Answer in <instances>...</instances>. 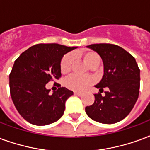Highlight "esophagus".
I'll use <instances>...</instances> for the list:
<instances>
[{"instance_id": "34e87169", "label": "esophagus", "mask_w": 150, "mask_h": 150, "mask_svg": "<svg viewBox=\"0 0 150 150\" xmlns=\"http://www.w3.org/2000/svg\"><path fill=\"white\" fill-rule=\"evenodd\" d=\"M74 94H75V95H83V92H81V91H74Z\"/></svg>"}]
</instances>
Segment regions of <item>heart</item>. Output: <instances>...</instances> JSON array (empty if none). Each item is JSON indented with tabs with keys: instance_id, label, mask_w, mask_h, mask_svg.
I'll use <instances>...</instances> for the list:
<instances>
[{
	"instance_id": "heart-1",
	"label": "heart",
	"mask_w": 150,
	"mask_h": 150,
	"mask_svg": "<svg viewBox=\"0 0 150 150\" xmlns=\"http://www.w3.org/2000/svg\"><path fill=\"white\" fill-rule=\"evenodd\" d=\"M85 63L89 67L99 62V56L94 52H86L82 53ZM74 61V56L68 54L64 56L61 61V71L62 73H67L71 71L72 64ZM93 83V78L91 76H80L78 75H71L65 79V86L71 90L82 91L85 87Z\"/></svg>"
}]
</instances>
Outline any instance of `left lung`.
Here are the masks:
<instances>
[{
  "mask_svg": "<svg viewBox=\"0 0 150 150\" xmlns=\"http://www.w3.org/2000/svg\"><path fill=\"white\" fill-rule=\"evenodd\" d=\"M100 55L103 75L95 85L105 95L95 94V102L85 108L92 120L113 124L124 119L137 102L140 88V70L134 56L117 45L95 44L86 46Z\"/></svg>",
  "mask_w": 150,
  "mask_h": 150,
  "instance_id": "left-lung-1",
  "label": "left lung"
}]
</instances>
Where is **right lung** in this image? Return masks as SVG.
<instances>
[{
  "label": "right lung",
  "instance_id": "1",
  "mask_svg": "<svg viewBox=\"0 0 150 150\" xmlns=\"http://www.w3.org/2000/svg\"><path fill=\"white\" fill-rule=\"evenodd\" d=\"M77 47L39 44L24 51L14 62L9 75L10 95L19 114L35 126L55 122L64 115L73 91L59 87L50 94L45 86L61 75L64 55Z\"/></svg>",
  "mask_w": 150,
  "mask_h": 150
}]
</instances>
